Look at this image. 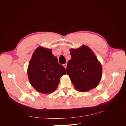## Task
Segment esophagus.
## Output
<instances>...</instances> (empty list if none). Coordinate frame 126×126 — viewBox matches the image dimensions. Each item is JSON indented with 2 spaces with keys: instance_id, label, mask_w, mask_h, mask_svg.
I'll list each match as a JSON object with an SVG mask.
<instances>
[{
  "instance_id": "34e87169",
  "label": "esophagus",
  "mask_w": 126,
  "mask_h": 126,
  "mask_svg": "<svg viewBox=\"0 0 126 126\" xmlns=\"http://www.w3.org/2000/svg\"><path fill=\"white\" fill-rule=\"evenodd\" d=\"M67 63H65V64H63V67H64V68H65V69H66V68H67Z\"/></svg>"
}]
</instances>
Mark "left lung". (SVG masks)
<instances>
[{
  "label": "left lung",
  "instance_id": "8db88e82",
  "mask_svg": "<svg viewBox=\"0 0 126 126\" xmlns=\"http://www.w3.org/2000/svg\"><path fill=\"white\" fill-rule=\"evenodd\" d=\"M71 59L68 61L67 74L76 89L86 92L97 87L101 79L102 68L93 51L83 45L70 49Z\"/></svg>",
  "mask_w": 126,
  "mask_h": 126
}]
</instances>
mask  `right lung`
Returning <instances> with one entry per match:
<instances>
[{"label": "right lung", "mask_w": 126, "mask_h": 126, "mask_svg": "<svg viewBox=\"0 0 126 126\" xmlns=\"http://www.w3.org/2000/svg\"><path fill=\"white\" fill-rule=\"evenodd\" d=\"M66 70L52 53V49L39 46L29 63L27 75L31 85L38 92L50 94L57 89Z\"/></svg>", "instance_id": "1"}]
</instances>
